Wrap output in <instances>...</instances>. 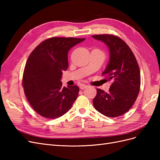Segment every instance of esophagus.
Listing matches in <instances>:
<instances>
[{
	"instance_id": "obj_1",
	"label": "esophagus",
	"mask_w": 160,
	"mask_h": 160,
	"mask_svg": "<svg viewBox=\"0 0 160 160\" xmlns=\"http://www.w3.org/2000/svg\"><path fill=\"white\" fill-rule=\"evenodd\" d=\"M87 85H83V84H82V85H80V87H79V88L81 89H85V88H87Z\"/></svg>"
}]
</instances>
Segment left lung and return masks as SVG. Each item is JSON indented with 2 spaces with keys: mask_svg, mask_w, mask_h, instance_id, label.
Here are the masks:
<instances>
[{
  "mask_svg": "<svg viewBox=\"0 0 160 160\" xmlns=\"http://www.w3.org/2000/svg\"><path fill=\"white\" fill-rule=\"evenodd\" d=\"M92 37L108 47L109 62L102 74L113 82L108 93L97 89L93 104L101 114L118 117L129 111L138 98L141 83L138 62L129 46L118 37L105 34Z\"/></svg>",
  "mask_w": 160,
  "mask_h": 160,
  "instance_id": "1",
  "label": "left lung"
}]
</instances>
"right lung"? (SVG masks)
<instances>
[{
	"instance_id": "obj_1",
	"label": "right lung",
	"mask_w": 160,
	"mask_h": 160,
	"mask_svg": "<svg viewBox=\"0 0 160 160\" xmlns=\"http://www.w3.org/2000/svg\"><path fill=\"white\" fill-rule=\"evenodd\" d=\"M85 38L52 37L42 41L28 57L22 86L32 109L42 117L65 114L78 97V86L62 87V71L68 69V52Z\"/></svg>"
}]
</instances>
